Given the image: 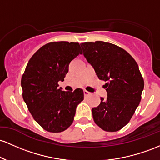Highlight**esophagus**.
Wrapping results in <instances>:
<instances>
[{
	"label": "esophagus",
	"mask_w": 160,
	"mask_h": 160,
	"mask_svg": "<svg viewBox=\"0 0 160 160\" xmlns=\"http://www.w3.org/2000/svg\"><path fill=\"white\" fill-rule=\"evenodd\" d=\"M90 94H91V93H90L89 91H86V90H84V95H85V98H86V97L89 96Z\"/></svg>",
	"instance_id": "obj_1"
}]
</instances>
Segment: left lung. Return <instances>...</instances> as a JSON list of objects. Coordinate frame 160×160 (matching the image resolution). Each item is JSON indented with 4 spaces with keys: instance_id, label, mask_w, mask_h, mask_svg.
Here are the masks:
<instances>
[{
    "instance_id": "left-lung-1",
    "label": "left lung",
    "mask_w": 160,
    "mask_h": 160,
    "mask_svg": "<svg viewBox=\"0 0 160 160\" xmlns=\"http://www.w3.org/2000/svg\"><path fill=\"white\" fill-rule=\"evenodd\" d=\"M83 54L99 79L105 81L107 98L92 109L94 122L106 132H117L132 119L141 100L144 82L138 63L126 51L98 41L81 44Z\"/></svg>"
}]
</instances>
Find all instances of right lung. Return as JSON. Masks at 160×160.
I'll use <instances>...</instances> for the list:
<instances>
[{"mask_svg":"<svg viewBox=\"0 0 160 160\" xmlns=\"http://www.w3.org/2000/svg\"><path fill=\"white\" fill-rule=\"evenodd\" d=\"M78 43L53 41L42 46L31 57L21 79L22 98L34 119L53 133L65 131L74 120L83 90L63 91V82L73 59L82 54Z\"/></svg>","mask_w":160,"mask_h":160,"instance_id":"1","label":"right lung"}]
</instances>
